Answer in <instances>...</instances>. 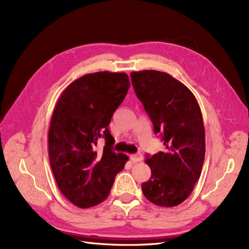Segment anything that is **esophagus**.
Returning a JSON list of instances; mask_svg holds the SVG:
<instances>
[{
	"label": "esophagus",
	"mask_w": 249,
	"mask_h": 249,
	"mask_svg": "<svg viewBox=\"0 0 249 249\" xmlns=\"http://www.w3.org/2000/svg\"><path fill=\"white\" fill-rule=\"evenodd\" d=\"M130 158H131V160H132L133 162H141L142 159H143V157H142V155H141L140 153L133 154V155L130 156Z\"/></svg>",
	"instance_id": "34e87169"
}]
</instances>
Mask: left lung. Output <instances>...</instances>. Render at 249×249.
I'll return each instance as SVG.
<instances>
[{
  "label": "left lung",
  "mask_w": 249,
  "mask_h": 249,
  "mask_svg": "<svg viewBox=\"0 0 249 249\" xmlns=\"http://www.w3.org/2000/svg\"><path fill=\"white\" fill-rule=\"evenodd\" d=\"M132 84L164 141V152L146 155L152 170L141 188L159 207H176L191 194L200 177L206 153L205 126L199 105L183 83L166 72L133 71Z\"/></svg>",
  "instance_id": "obj_1"
}]
</instances>
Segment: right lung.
I'll return each mask as SVG.
<instances>
[{"instance_id":"obj_1","label":"right lung","mask_w":249,"mask_h":249,"mask_svg":"<svg viewBox=\"0 0 249 249\" xmlns=\"http://www.w3.org/2000/svg\"><path fill=\"white\" fill-rule=\"evenodd\" d=\"M129 88L124 72L88 73L67 86L56 104L49 130L50 163L60 191L79 208L106 199L129 160L112 150L114 138L108 127ZM101 137L107 143L97 151Z\"/></svg>"}]
</instances>
